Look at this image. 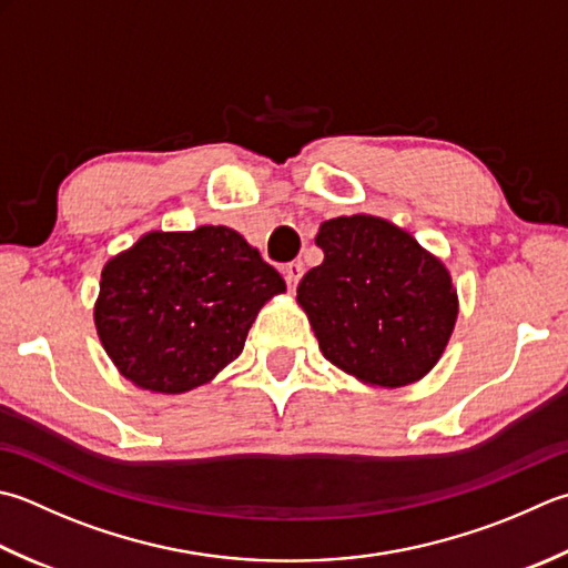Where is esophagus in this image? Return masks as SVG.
<instances>
[{"instance_id": "esophagus-1", "label": "esophagus", "mask_w": 568, "mask_h": 568, "mask_svg": "<svg viewBox=\"0 0 568 568\" xmlns=\"http://www.w3.org/2000/svg\"><path fill=\"white\" fill-rule=\"evenodd\" d=\"M303 273H305V268H303V263L300 261H293V263H287L285 268H283V275H285V283L293 287L295 291V285H297V281L300 277H303Z\"/></svg>"}]
</instances>
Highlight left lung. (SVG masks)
Wrapping results in <instances>:
<instances>
[{
	"instance_id": "8db88e82",
	"label": "left lung",
	"mask_w": 568,
	"mask_h": 568,
	"mask_svg": "<svg viewBox=\"0 0 568 568\" xmlns=\"http://www.w3.org/2000/svg\"><path fill=\"white\" fill-rule=\"evenodd\" d=\"M325 261L297 285L320 349L374 386L418 382L440 359L458 295L436 255L376 216H339L315 239Z\"/></svg>"
}]
</instances>
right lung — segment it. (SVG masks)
<instances>
[{"mask_svg": "<svg viewBox=\"0 0 568 568\" xmlns=\"http://www.w3.org/2000/svg\"><path fill=\"white\" fill-rule=\"evenodd\" d=\"M283 291L281 273L233 229L150 231L105 263L98 337L132 384L184 394L239 357L258 310Z\"/></svg>", "mask_w": 568, "mask_h": 568, "instance_id": "add662e5", "label": "right lung"}]
</instances>
